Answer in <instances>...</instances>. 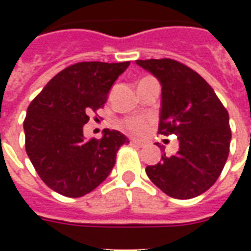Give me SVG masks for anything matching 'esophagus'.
Returning <instances> with one entry per match:
<instances>
[{
  "instance_id": "1",
  "label": "esophagus",
  "mask_w": 251,
  "mask_h": 251,
  "mask_svg": "<svg viewBox=\"0 0 251 251\" xmlns=\"http://www.w3.org/2000/svg\"><path fill=\"white\" fill-rule=\"evenodd\" d=\"M130 144L133 145V147L136 148H144L147 144H145V141H142V140H130Z\"/></svg>"
}]
</instances>
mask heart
<instances>
[{
  "instance_id": "obj_1",
  "label": "heart",
  "mask_w": 251,
  "mask_h": 251,
  "mask_svg": "<svg viewBox=\"0 0 251 251\" xmlns=\"http://www.w3.org/2000/svg\"><path fill=\"white\" fill-rule=\"evenodd\" d=\"M152 124L153 118L151 115H138V117H131L124 121L122 129L133 136H144L149 131Z\"/></svg>"
}]
</instances>
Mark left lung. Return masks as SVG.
I'll use <instances>...</instances> for the list:
<instances>
[{
	"mask_svg": "<svg viewBox=\"0 0 251 251\" xmlns=\"http://www.w3.org/2000/svg\"><path fill=\"white\" fill-rule=\"evenodd\" d=\"M161 84L158 131L175 134L179 151L147 167L154 185L175 199L199 196L219 177L230 151L228 113L198 72L172 59L136 60Z\"/></svg>",
	"mask_w": 251,
	"mask_h": 251,
	"instance_id": "8db88e82",
	"label": "left lung"
}]
</instances>
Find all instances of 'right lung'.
Instances as JSON below:
<instances>
[{"mask_svg": "<svg viewBox=\"0 0 251 251\" xmlns=\"http://www.w3.org/2000/svg\"><path fill=\"white\" fill-rule=\"evenodd\" d=\"M130 62H82L52 77L26 110L25 151L48 187L80 198L111 172L117 151L129 140L104 129L100 140H86L88 114L103 107L110 88Z\"/></svg>", "mask_w": 251, "mask_h": 251, "instance_id": "1", "label": "right lung"}]
</instances>
